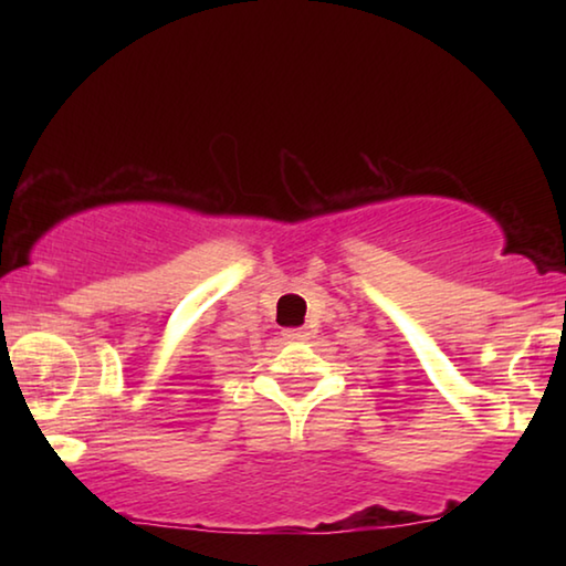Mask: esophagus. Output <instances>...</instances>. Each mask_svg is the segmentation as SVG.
Instances as JSON below:
<instances>
[{"label":"esophagus","instance_id":"1","mask_svg":"<svg viewBox=\"0 0 566 566\" xmlns=\"http://www.w3.org/2000/svg\"><path fill=\"white\" fill-rule=\"evenodd\" d=\"M284 339H292V342H302L310 337V332H306L304 327H294V329H284Z\"/></svg>","mask_w":566,"mask_h":566}]
</instances>
